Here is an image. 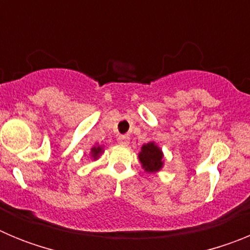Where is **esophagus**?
Instances as JSON below:
<instances>
[{
	"mask_svg": "<svg viewBox=\"0 0 250 250\" xmlns=\"http://www.w3.org/2000/svg\"><path fill=\"white\" fill-rule=\"evenodd\" d=\"M130 141V138L127 135H120L118 138V143L121 145H127L129 144Z\"/></svg>",
	"mask_w": 250,
	"mask_h": 250,
	"instance_id": "1",
	"label": "esophagus"
}]
</instances>
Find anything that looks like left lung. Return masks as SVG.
<instances>
[{"instance_id":"8db88e82","label":"left lung","mask_w":250,"mask_h":250,"mask_svg":"<svg viewBox=\"0 0 250 250\" xmlns=\"http://www.w3.org/2000/svg\"><path fill=\"white\" fill-rule=\"evenodd\" d=\"M164 155L160 147L154 143L150 141L147 144L141 146V151L139 152V160L141 163V167H144L147 173H156L163 167Z\"/></svg>"}]
</instances>
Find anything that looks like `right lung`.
<instances>
[{"instance_id":"add662e5","label":"right lung","mask_w":250,"mask_h":250,"mask_svg":"<svg viewBox=\"0 0 250 250\" xmlns=\"http://www.w3.org/2000/svg\"><path fill=\"white\" fill-rule=\"evenodd\" d=\"M101 152H103V146H99V145H96V146L92 147L91 149L92 159H98L99 156H100Z\"/></svg>"}]
</instances>
